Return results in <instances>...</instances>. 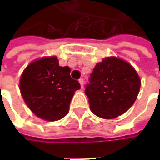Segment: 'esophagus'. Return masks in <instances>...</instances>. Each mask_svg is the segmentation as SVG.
<instances>
[{"label": "esophagus", "instance_id": "esophagus-1", "mask_svg": "<svg viewBox=\"0 0 160 160\" xmlns=\"http://www.w3.org/2000/svg\"><path fill=\"white\" fill-rule=\"evenodd\" d=\"M78 81H79V83H80V84H81V87H83V78H80Z\"/></svg>", "mask_w": 160, "mask_h": 160}]
</instances>
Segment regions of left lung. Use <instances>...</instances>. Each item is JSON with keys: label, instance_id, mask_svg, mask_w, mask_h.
Segmentation results:
<instances>
[{"label": "left lung", "instance_id": "1", "mask_svg": "<svg viewBox=\"0 0 160 160\" xmlns=\"http://www.w3.org/2000/svg\"><path fill=\"white\" fill-rule=\"evenodd\" d=\"M141 86L137 72L125 60L108 57L96 65L85 94L92 112L105 119L116 118L135 102Z\"/></svg>", "mask_w": 160, "mask_h": 160}]
</instances>
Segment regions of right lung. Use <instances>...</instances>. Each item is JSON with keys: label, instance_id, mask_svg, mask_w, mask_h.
Here are the masks:
<instances>
[{"label": "right lung", "instance_id": "add662e5", "mask_svg": "<svg viewBox=\"0 0 160 160\" xmlns=\"http://www.w3.org/2000/svg\"><path fill=\"white\" fill-rule=\"evenodd\" d=\"M23 99L38 118L57 121L68 112L80 83L70 77L68 67H60L57 57H44L29 64L19 82Z\"/></svg>", "mask_w": 160, "mask_h": 160}]
</instances>
